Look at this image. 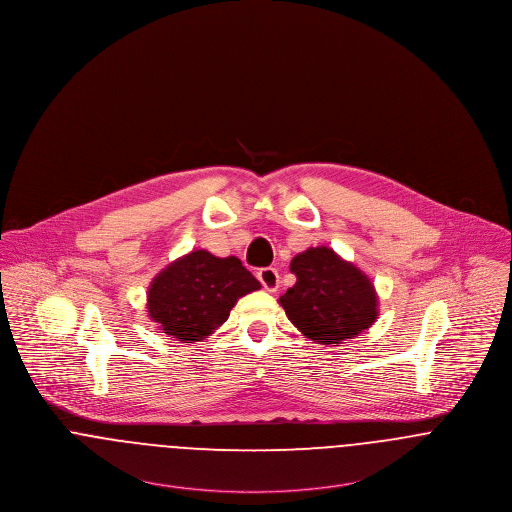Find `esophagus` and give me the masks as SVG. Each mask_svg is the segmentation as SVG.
I'll list each match as a JSON object with an SVG mask.
<instances>
[{
	"label": "esophagus",
	"mask_w": 512,
	"mask_h": 512,
	"mask_svg": "<svg viewBox=\"0 0 512 512\" xmlns=\"http://www.w3.org/2000/svg\"><path fill=\"white\" fill-rule=\"evenodd\" d=\"M258 279L264 285L266 291H276L279 287V274L274 268H262L258 270Z\"/></svg>",
	"instance_id": "34e87169"
}]
</instances>
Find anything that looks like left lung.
<instances>
[{
  "instance_id": "left-lung-1",
  "label": "left lung",
  "mask_w": 512,
  "mask_h": 512,
  "mask_svg": "<svg viewBox=\"0 0 512 512\" xmlns=\"http://www.w3.org/2000/svg\"><path fill=\"white\" fill-rule=\"evenodd\" d=\"M289 270L297 281L279 297V305L303 336L317 344H342L375 323L372 279L332 248H307L291 260Z\"/></svg>"
}]
</instances>
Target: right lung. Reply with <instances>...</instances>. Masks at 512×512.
<instances>
[{
  "label": "right lung",
  "instance_id": "1",
  "mask_svg": "<svg viewBox=\"0 0 512 512\" xmlns=\"http://www.w3.org/2000/svg\"><path fill=\"white\" fill-rule=\"evenodd\" d=\"M260 289L236 256L193 250L164 268L148 287V317L180 342H199L223 325L236 301Z\"/></svg>",
  "mask_w": 512,
  "mask_h": 512
}]
</instances>
